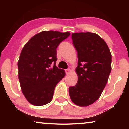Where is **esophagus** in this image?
<instances>
[{
    "label": "esophagus",
    "instance_id": "esophagus-1",
    "mask_svg": "<svg viewBox=\"0 0 129 129\" xmlns=\"http://www.w3.org/2000/svg\"><path fill=\"white\" fill-rule=\"evenodd\" d=\"M65 72H66V75H68V74H69L70 73V69L69 68V69H68L65 70Z\"/></svg>",
    "mask_w": 129,
    "mask_h": 129
}]
</instances>
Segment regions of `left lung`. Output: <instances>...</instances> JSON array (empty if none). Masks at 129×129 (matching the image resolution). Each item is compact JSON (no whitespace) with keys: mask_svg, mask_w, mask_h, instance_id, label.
Returning <instances> with one entry per match:
<instances>
[{"mask_svg":"<svg viewBox=\"0 0 129 129\" xmlns=\"http://www.w3.org/2000/svg\"><path fill=\"white\" fill-rule=\"evenodd\" d=\"M73 43L77 52L78 80L69 94L75 105L84 107L99 98L112 69V54L105 40L91 32L73 33Z\"/></svg>","mask_w":129,"mask_h":129,"instance_id":"obj_1","label":"left lung"}]
</instances>
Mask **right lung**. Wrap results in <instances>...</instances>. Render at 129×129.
I'll list each match as a JSON object with an SVG mask.
<instances>
[{"label":"right lung","instance_id":"add662e5","mask_svg":"<svg viewBox=\"0 0 129 129\" xmlns=\"http://www.w3.org/2000/svg\"><path fill=\"white\" fill-rule=\"evenodd\" d=\"M69 32L43 31L34 35L24 46L18 61V77L27 101L43 106L52 100L57 84L65 71L56 66V49Z\"/></svg>","mask_w":129,"mask_h":129}]
</instances>
